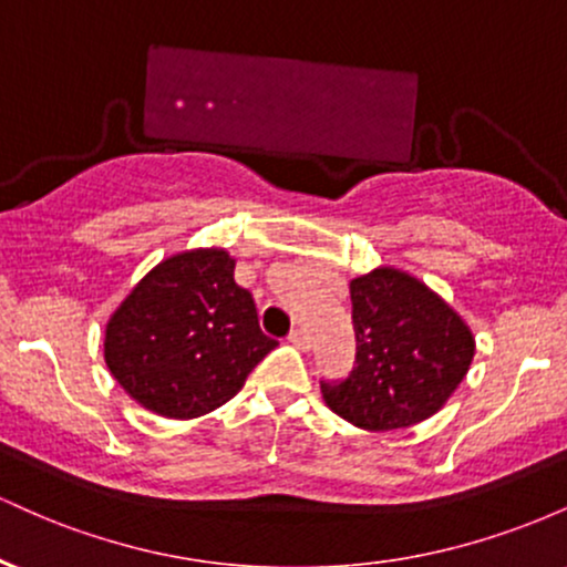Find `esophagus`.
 <instances>
[{
    "label": "esophagus",
    "instance_id": "34e87169",
    "mask_svg": "<svg viewBox=\"0 0 567 567\" xmlns=\"http://www.w3.org/2000/svg\"><path fill=\"white\" fill-rule=\"evenodd\" d=\"M288 341L292 343V347L296 349H301V351H309V347H311V341H309V336L303 333V330H292V333L288 336Z\"/></svg>",
    "mask_w": 567,
    "mask_h": 567
}]
</instances>
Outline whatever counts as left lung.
Segmentation results:
<instances>
[{
    "mask_svg": "<svg viewBox=\"0 0 567 567\" xmlns=\"http://www.w3.org/2000/svg\"><path fill=\"white\" fill-rule=\"evenodd\" d=\"M349 292L357 365L347 381L322 383L324 405L368 432L421 424L470 373V324L421 279L392 266L354 277Z\"/></svg>",
    "mask_w": 567,
    "mask_h": 567,
    "instance_id": "1",
    "label": "left lung"
}]
</instances>
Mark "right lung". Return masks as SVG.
Wrapping results in <instances>:
<instances>
[{
	"mask_svg": "<svg viewBox=\"0 0 567 567\" xmlns=\"http://www.w3.org/2000/svg\"><path fill=\"white\" fill-rule=\"evenodd\" d=\"M224 247L175 252L114 309L103 357L125 392L162 419H199L229 402L277 347Z\"/></svg>",
	"mask_w": 567,
	"mask_h": 567,
	"instance_id": "1",
	"label": "right lung"
}]
</instances>
